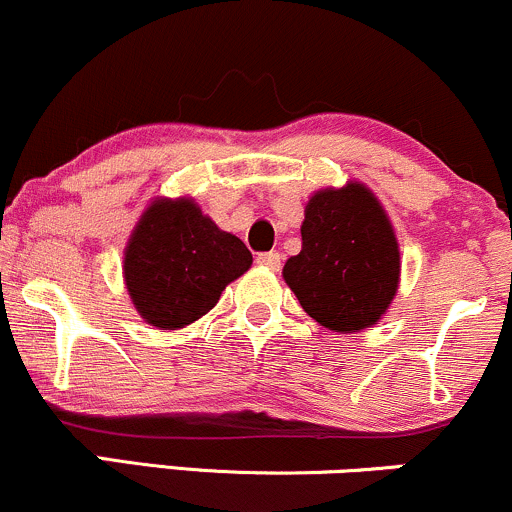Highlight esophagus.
<instances>
[{"mask_svg":"<svg viewBox=\"0 0 512 512\" xmlns=\"http://www.w3.org/2000/svg\"><path fill=\"white\" fill-rule=\"evenodd\" d=\"M280 256L278 251H266V254H258L256 256V261L261 263V266H266V268H271V271H278L280 268Z\"/></svg>","mask_w":512,"mask_h":512,"instance_id":"obj_1","label":"esophagus"}]
</instances>
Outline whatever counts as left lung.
<instances>
[{"instance_id":"1","label":"left lung","mask_w":512,"mask_h":512,"mask_svg":"<svg viewBox=\"0 0 512 512\" xmlns=\"http://www.w3.org/2000/svg\"><path fill=\"white\" fill-rule=\"evenodd\" d=\"M399 244L370 188L350 181L309 198L302 251L287 258L285 283L326 329L363 331L377 324L399 290Z\"/></svg>"}]
</instances>
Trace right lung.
<instances>
[{"instance_id": "right-lung-1", "label": "right lung", "mask_w": 512, "mask_h": 512, "mask_svg": "<svg viewBox=\"0 0 512 512\" xmlns=\"http://www.w3.org/2000/svg\"><path fill=\"white\" fill-rule=\"evenodd\" d=\"M251 261L244 241L222 232L191 198H159L132 229L123 275L140 317L174 331L208 314Z\"/></svg>"}]
</instances>
